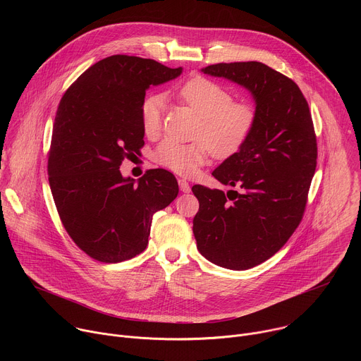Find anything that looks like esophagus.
<instances>
[{"instance_id": "obj_1", "label": "esophagus", "mask_w": 361, "mask_h": 361, "mask_svg": "<svg viewBox=\"0 0 361 361\" xmlns=\"http://www.w3.org/2000/svg\"><path fill=\"white\" fill-rule=\"evenodd\" d=\"M178 185H180V190H181L183 192H190V191H191L190 184H188L184 178H180V180H178Z\"/></svg>"}]
</instances>
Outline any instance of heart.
Masks as SVG:
<instances>
[{"label": "heart", "mask_w": 361, "mask_h": 361, "mask_svg": "<svg viewBox=\"0 0 361 361\" xmlns=\"http://www.w3.org/2000/svg\"><path fill=\"white\" fill-rule=\"evenodd\" d=\"M177 97L198 117L197 141L183 144L164 140L152 154L157 164L180 174L191 176L202 166L212 152L214 157L227 159L235 154L250 138L257 123L255 109L245 101H234L233 94L223 85L204 77L184 82ZM164 99L159 94L147 95L140 106V123L148 138L161 133Z\"/></svg>", "instance_id": "1"}]
</instances>
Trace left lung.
Returning <instances> with one entry per match:
<instances>
[{
    "mask_svg": "<svg viewBox=\"0 0 361 361\" xmlns=\"http://www.w3.org/2000/svg\"><path fill=\"white\" fill-rule=\"evenodd\" d=\"M247 88L257 123L247 142L213 176L241 191L192 185L200 202L192 220L198 251L230 270L273 257L298 227L317 164L314 126L298 85L257 61L220 63L201 70Z\"/></svg>",
    "mask_w": 361,
    "mask_h": 361,
    "instance_id": "left-lung-1",
    "label": "left lung"
}]
</instances>
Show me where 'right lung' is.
I'll return each instance as SVG.
<instances>
[{"label": "right lung", "mask_w": 361, "mask_h": 361, "mask_svg": "<svg viewBox=\"0 0 361 361\" xmlns=\"http://www.w3.org/2000/svg\"><path fill=\"white\" fill-rule=\"evenodd\" d=\"M181 71L117 54L85 70L60 101L48 181L66 231L94 260L120 263L142 252L152 216L178 194L176 177L164 169L148 170L135 184L120 166L141 154L145 91Z\"/></svg>", "instance_id": "add662e5"}]
</instances>
